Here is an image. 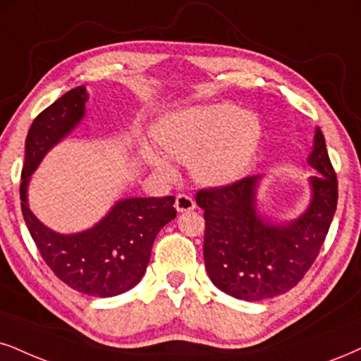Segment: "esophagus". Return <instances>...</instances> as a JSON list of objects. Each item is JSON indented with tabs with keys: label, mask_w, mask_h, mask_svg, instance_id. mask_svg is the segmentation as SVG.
Instances as JSON below:
<instances>
[{
	"label": "esophagus",
	"mask_w": 361,
	"mask_h": 361,
	"mask_svg": "<svg viewBox=\"0 0 361 361\" xmlns=\"http://www.w3.org/2000/svg\"><path fill=\"white\" fill-rule=\"evenodd\" d=\"M176 209L177 212H189L195 209V201L188 194H179L176 197Z\"/></svg>",
	"instance_id": "1"
}]
</instances>
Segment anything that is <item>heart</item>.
Instances as JSON below:
<instances>
[{
    "instance_id": "1",
    "label": "heart",
    "mask_w": 361,
    "mask_h": 361,
    "mask_svg": "<svg viewBox=\"0 0 361 361\" xmlns=\"http://www.w3.org/2000/svg\"><path fill=\"white\" fill-rule=\"evenodd\" d=\"M261 140L256 115L229 104L192 105L172 114L159 128V144L145 147L155 169L173 173V160L192 162V176L209 188L233 184L247 171Z\"/></svg>"
}]
</instances>
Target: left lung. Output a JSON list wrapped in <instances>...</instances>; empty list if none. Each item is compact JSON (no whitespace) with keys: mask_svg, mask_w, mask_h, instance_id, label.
Instances as JSON below:
<instances>
[{"mask_svg":"<svg viewBox=\"0 0 361 361\" xmlns=\"http://www.w3.org/2000/svg\"><path fill=\"white\" fill-rule=\"evenodd\" d=\"M318 173L308 179L310 204L296 219L274 222L257 211L262 176L195 195L204 209V262L226 295L261 301L295 288L317 259L338 202V182L319 127L306 159Z\"/></svg>","mask_w":361,"mask_h":361,"instance_id":"left-lung-1","label":"left lung"}]
</instances>
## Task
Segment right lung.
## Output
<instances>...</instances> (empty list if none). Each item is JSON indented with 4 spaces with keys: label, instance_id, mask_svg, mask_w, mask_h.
<instances>
[{
    "label": "right lung",
    "instance_id": "obj_1",
    "mask_svg": "<svg viewBox=\"0 0 361 361\" xmlns=\"http://www.w3.org/2000/svg\"><path fill=\"white\" fill-rule=\"evenodd\" d=\"M85 85L66 92L31 123L21 172V211L39 255L58 278L78 293L110 298L140 281L159 231L176 217V197L120 199L92 228L61 234L31 212L28 185L44 155L85 117Z\"/></svg>",
    "mask_w": 361,
    "mask_h": 361
}]
</instances>
